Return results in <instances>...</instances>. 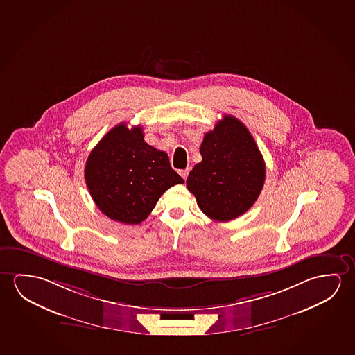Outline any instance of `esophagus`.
<instances>
[{"instance_id": "obj_1", "label": "esophagus", "mask_w": 355, "mask_h": 355, "mask_svg": "<svg viewBox=\"0 0 355 355\" xmlns=\"http://www.w3.org/2000/svg\"><path fill=\"white\" fill-rule=\"evenodd\" d=\"M188 173H189V168L186 169H182V171H180V175L183 180H186L187 177H188Z\"/></svg>"}]
</instances>
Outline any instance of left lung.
<instances>
[{
  "label": "left lung",
  "instance_id": "left-lung-1",
  "mask_svg": "<svg viewBox=\"0 0 355 355\" xmlns=\"http://www.w3.org/2000/svg\"><path fill=\"white\" fill-rule=\"evenodd\" d=\"M202 162L187 178L202 213L214 221H230L254 204L266 180V164L251 132L232 115H225L200 146Z\"/></svg>",
  "mask_w": 355,
  "mask_h": 355
}]
</instances>
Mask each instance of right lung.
<instances>
[{
  "label": "right lung",
  "instance_id": "obj_1",
  "mask_svg": "<svg viewBox=\"0 0 355 355\" xmlns=\"http://www.w3.org/2000/svg\"><path fill=\"white\" fill-rule=\"evenodd\" d=\"M85 180L93 202L108 218L137 225L148 218L159 197L182 180L164 151L144 141L141 126L120 123L94 146Z\"/></svg>",
  "mask_w": 355,
  "mask_h": 355
}]
</instances>
